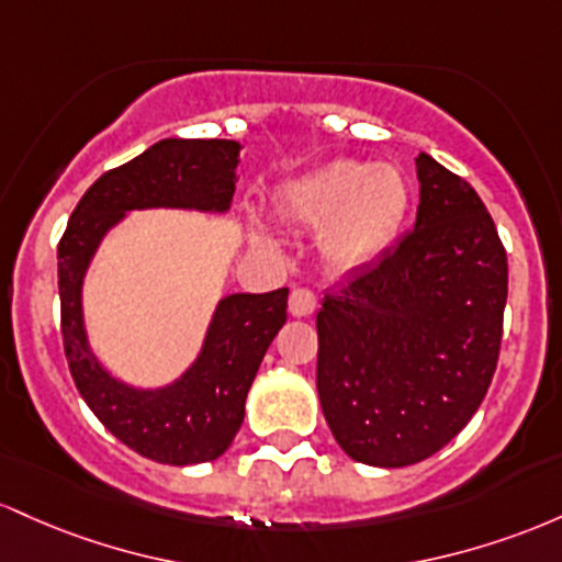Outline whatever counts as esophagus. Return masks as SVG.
<instances>
[{"label":"esophagus","mask_w":562,"mask_h":562,"mask_svg":"<svg viewBox=\"0 0 562 562\" xmlns=\"http://www.w3.org/2000/svg\"><path fill=\"white\" fill-rule=\"evenodd\" d=\"M315 307H318V300H315L311 289L307 286L292 289V297H289V313H292L294 318H305V315H311Z\"/></svg>","instance_id":"1"}]
</instances>
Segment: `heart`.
<instances>
[{
  "label": "heart",
  "mask_w": 562,
  "mask_h": 562,
  "mask_svg": "<svg viewBox=\"0 0 562 562\" xmlns=\"http://www.w3.org/2000/svg\"><path fill=\"white\" fill-rule=\"evenodd\" d=\"M412 191L393 164L334 159L289 180L276 206L289 223L321 231L324 260L337 270L380 262L398 241Z\"/></svg>",
  "instance_id": "b5f03b06"
}]
</instances>
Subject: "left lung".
Here are the masks:
<instances>
[{"label": "left lung", "mask_w": 562, "mask_h": 562, "mask_svg": "<svg viewBox=\"0 0 562 562\" xmlns=\"http://www.w3.org/2000/svg\"><path fill=\"white\" fill-rule=\"evenodd\" d=\"M414 231L326 294L318 387L350 459L406 468L443 449L477 412L499 361L507 251L459 175L417 156Z\"/></svg>", "instance_id": "left-lung-1"}]
</instances>
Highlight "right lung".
Listing matches in <instances>:
<instances>
[{
  "mask_svg": "<svg viewBox=\"0 0 562 562\" xmlns=\"http://www.w3.org/2000/svg\"><path fill=\"white\" fill-rule=\"evenodd\" d=\"M238 150L236 140L167 137L150 145L92 182L58 244L63 348L81 398L124 446L175 468L212 462L228 451L265 350L286 321L289 289L220 300L196 361L175 382L145 390L116 380L92 352L81 286L103 236L127 212H228Z\"/></svg>",
  "mask_w": 562,
  "mask_h": 562,
  "instance_id": "1",
  "label": "right lung"
}]
</instances>
